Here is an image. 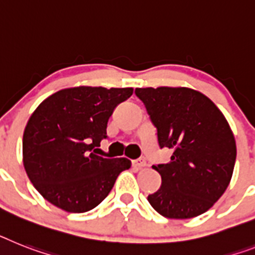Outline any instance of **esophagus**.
Wrapping results in <instances>:
<instances>
[{
  "label": "esophagus",
  "instance_id": "esophagus-1",
  "mask_svg": "<svg viewBox=\"0 0 255 255\" xmlns=\"http://www.w3.org/2000/svg\"><path fill=\"white\" fill-rule=\"evenodd\" d=\"M132 166L136 168H142L146 166V162H145L144 159H141V158H138V159H134L132 160Z\"/></svg>",
  "mask_w": 255,
  "mask_h": 255
}]
</instances>
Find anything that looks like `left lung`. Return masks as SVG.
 <instances>
[{
  "label": "left lung",
  "mask_w": 255,
  "mask_h": 255,
  "mask_svg": "<svg viewBox=\"0 0 255 255\" xmlns=\"http://www.w3.org/2000/svg\"><path fill=\"white\" fill-rule=\"evenodd\" d=\"M157 129L159 149L172 150L168 163L154 164L160 188L147 196L160 215L189 219L213 206L232 177L236 142L222 111L189 88H136Z\"/></svg>",
  "instance_id": "left-lung-1"
}]
</instances>
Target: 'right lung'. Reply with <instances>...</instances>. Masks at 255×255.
<instances>
[{"mask_svg":"<svg viewBox=\"0 0 255 255\" xmlns=\"http://www.w3.org/2000/svg\"><path fill=\"white\" fill-rule=\"evenodd\" d=\"M132 88L63 89L40 104L23 134V162L45 200L68 213H85L108 197L127 158L97 155L109 118Z\"/></svg>","mask_w":255,"mask_h":255,"instance_id":"obj_1","label":"right lung"}]
</instances>
